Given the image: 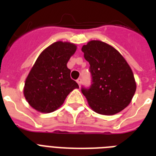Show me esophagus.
<instances>
[{"instance_id": "1", "label": "esophagus", "mask_w": 156, "mask_h": 156, "mask_svg": "<svg viewBox=\"0 0 156 156\" xmlns=\"http://www.w3.org/2000/svg\"><path fill=\"white\" fill-rule=\"evenodd\" d=\"M77 83H78V86H79V87H80L81 86V83H82V78H78V79H77Z\"/></svg>"}]
</instances>
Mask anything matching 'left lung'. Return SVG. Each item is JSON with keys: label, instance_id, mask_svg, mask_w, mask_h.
Masks as SVG:
<instances>
[{"label": "left lung", "instance_id": "left-lung-1", "mask_svg": "<svg viewBox=\"0 0 156 156\" xmlns=\"http://www.w3.org/2000/svg\"><path fill=\"white\" fill-rule=\"evenodd\" d=\"M82 51L90 64L92 84L82 88L93 111L111 116L130 104L136 91L133 71L126 59L112 46L100 40H91Z\"/></svg>", "mask_w": 156, "mask_h": 156}]
</instances>
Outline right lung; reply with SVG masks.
Instances as JSON below:
<instances>
[{
    "label": "right lung",
    "mask_w": 156,
    "mask_h": 156,
    "mask_svg": "<svg viewBox=\"0 0 156 156\" xmlns=\"http://www.w3.org/2000/svg\"><path fill=\"white\" fill-rule=\"evenodd\" d=\"M76 50L74 44L57 41L38 56L23 88L26 100L36 111L43 113L54 112L72 90L79 87L71 79L70 69L67 67Z\"/></svg>",
    "instance_id": "1"
}]
</instances>
